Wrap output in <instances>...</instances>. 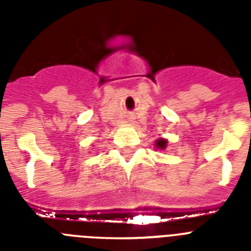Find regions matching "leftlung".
Segmentation results:
<instances>
[{"mask_svg": "<svg viewBox=\"0 0 251 251\" xmlns=\"http://www.w3.org/2000/svg\"><path fill=\"white\" fill-rule=\"evenodd\" d=\"M156 146L158 148H161V150H163V148H166V141L165 139H158V141L156 142Z\"/></svg>", "mask_w": 251, "mask_h": 251, "instance_id": "obj_1", "label": "left lung"}]
</instances>
